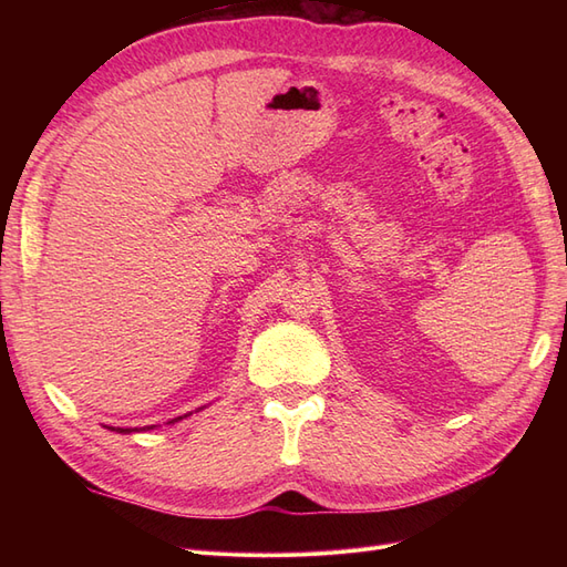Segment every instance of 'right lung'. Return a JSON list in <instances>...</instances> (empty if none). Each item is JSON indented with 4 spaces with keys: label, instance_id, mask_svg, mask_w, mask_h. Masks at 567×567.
Returning <instances> with one entry per match:
<instances>
[{
    "label": "right lung",
    "instance_id": "add662e5",
    "mask_svg": "<svg viewBox=\"0 0 567 567\" xmlns=\"http://www.w3.org/2000/svg\"><path fill=\"white\" fill-rule=\"evenodd\" d=\"M203 409V406H200ZM186 416H192V411H188V414H184V416H177V419H173V421H167V425L169 423H177V421H182V419H186ZM104 427H109V431H113V433H123V435H130V433H144V431H153V427H158V425H144V427H115V425H104Z\"/></svg>",
    "mask_w": 567,
    "mask_h": 567
}]
</instances>
